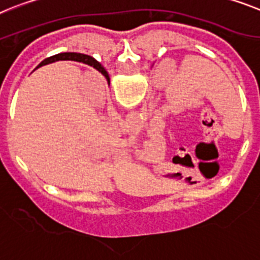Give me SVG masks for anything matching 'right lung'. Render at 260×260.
<instances>
[{
    "label": "right lung",
    "mask_w": 260,
    "mask_h": 260,
    "mask_svg": "<svg viewBox=\"0 0 260 260\" xmlns=\"http://www.w3.org/2000/svg\"><path fill=\"white\" fill-rule=\"evenodd\" d=\"M57 60H75V61H80V63H84V64H88V66L93 67L94 70H97L99 72H101L106 79H109L108 76V72L105 71L101 64L94 59V57L89 56V55H84V54H77V52H61V54H57L54 55V56H50L47 57L46 60L42 61L39 66H46L48 64L50 61H57Z\"/></svg>",
    "instance_id": "obj_1"
}]
</instances>
